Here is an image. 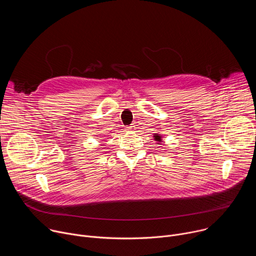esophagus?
<instances>
[{
    "label": "esophagus",
    "instance_id": "1",
    "mask_svg": "<svg viewBox=\"0 0 256 256\" xmlns=\"http://www.w3.org/2000/svg\"><path fill=\"white\" fill-rule=\"evenodd\" d=\"M134 130H136V126H130L126 128V130H128V132H134Z\"/></svg>",
    "mask_w": 256,
    "mask_h": 256
}]
</instances>
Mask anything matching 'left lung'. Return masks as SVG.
<instances>
[{"instance_id": "1", "label": "left lung", "mask_w": 256, "mask_h": 256, "mask_svg": "<svg viewBox=\"0 0 256 256\" xmlns=\"http://www.w3.org/2000/svg\"><path fill=\"white\" fill-rule=\"evenodd\" d=\"M154 140L158 142V144H160V142H163V140H162V136H161V134H159V132L154 134Z\"/></svg>"}]
</instances>
